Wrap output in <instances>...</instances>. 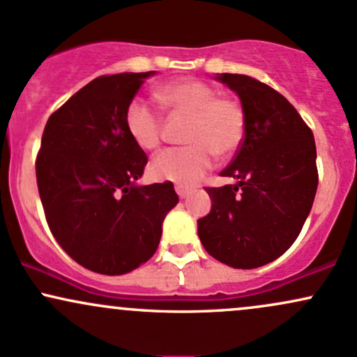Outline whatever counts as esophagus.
Masks as SVG:
<instances>
[{"label": "esophagus", "mask_w": 357, "mask_h": 357, "mask_svg": "<svg viewBox=\"0 0 357 357\" xmlns=\"http://www.w3.org/2000/svg\"><path fill=\"white\" fill-rule=\"evenodd\" d=\"M176 193H178L179 195V198H188V197H190V195L191 193H193V191H191L190 190V188H186V186H176Z\"/></svg>", "instance_id": "1"}]
</instances>
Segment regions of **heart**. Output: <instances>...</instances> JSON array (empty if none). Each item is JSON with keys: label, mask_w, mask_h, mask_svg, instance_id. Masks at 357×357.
Returning a JSON list of instances; mask_svg holds the SVG:
<instances>
[{"label": "heart", "mask_w": 357, "mask_h": 357, "mask_svg": "<svg viewBox=\"0 0 357 357\" xmlns=\"http://www.w3.org/2000/svg\"><path fill=\"white\" fill-rule=\"evenodd\" d=\"M155 98L171 113L190 119L186 142L155 155L151 174L159 181L193 186L213 166L215 154L232 155L245 137V113L232 98H218L210 84L198 79H179L164 84ZM125 125L134 142L144 151L159 147L162 120L147 103L135 100L125 113Z\"/></svg>", "instance_id": "obj_1"}]
</instances>
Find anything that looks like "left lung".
I'll use <instances>...</instances> for the list:
<instances>
[{"label": "left lung", "instance_id": "obj_1", "mask_svg": "<svg viewBox=\"0 0 357 357\" xmlns=\"http://www.w3.org/2000/svg\"><path fill=\"white\" fill-rule=\"evenodd\" d=\"M215 79L241 100L245 137L220 172L236 185L206 188L211 210L198 220V237L223 264L259 268L287 252L310 213L319 185L315 140L293 105L268 84L244 74Z\"/></svg>", "mask_w": 357, "mask_h": 357}]
</instances>
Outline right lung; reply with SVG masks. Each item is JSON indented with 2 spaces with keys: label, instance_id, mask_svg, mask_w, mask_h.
I'll return each instance as SVG.
<instances>
[{
  "label": "right lung",
  "instance_id": "obj_1",
  "mask_svg": "<svg viewBox=\"0 0 357 357\" xmlns=\"http://www.w3.org/2000/svg\"><path fill=\"white\" fill-rule=\"evenodd\" d=\"M154 74L96 77L47 120L38 195L59 245L89 271L116 276L151 259L179 199L172 183H137L147 155L125 125L128 105Z\"/></svg>",
  "mask_w": 357,
  "mask_h": 357
}]
</instances>
